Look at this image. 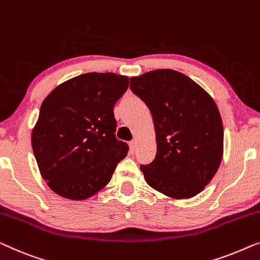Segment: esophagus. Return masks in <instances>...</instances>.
Listing matches in <instances>:
<instances>
[{
	"instance_id": "esophagus-1",
	"label": "esophagus",
	"mask_w": 260,
	"mask_h": 260,
	"mask_svg": "<svg viewBox=\"0 0 260 260\" xmlns=\"http://www.w3.org/2000/svg\"><path fill=\"white\" fill-rule=\"evenodd\" d=\"M136 141H131L130 143H129V146H130V151H131V153H134L135 152V150H136Z\"/></svg>"
}]
</instances>
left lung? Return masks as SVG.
Here are the masks:
<instances>
[{
  "label": "left lung",
  "mask_w": 260,
  "mask_h": 260,
  "mask_svg": "<svg viewBox=\"0 0 260 260\" xmlns=\"http://www.w3.org/2000/svg\"><path fill=\"white\" fill-rule=\"evenodd\" d=\"M130 89L148 105L155 124L156 157L141 165L145 180L169 197H193L212 179L223 156L216 103L191 78L170 69L133 77Z\"/></svg>",
  "instance_id": "left-lung-1"
}]
</instances>
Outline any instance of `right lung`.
<instances>
[{
    "label": "right lung",
    "mask_w": 260,
    "mask_h": 260,
    "mask_svg": "<svg viewBox=\"0 0 260 260\" xmlns=\"http://www.w3.org/2000/svg\"><path fill=\"white\" fill-rule=\"evenodd\" d=\"M127 86L126 76L89 73L58 85L43 101L31 145L41 175L56 193L82 201L110 182L129 151L116 138L114 115Z\"/></svg>",
    "instance_id": "1"
}]
</instances>
